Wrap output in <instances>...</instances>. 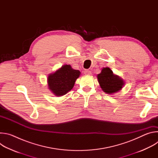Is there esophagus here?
<instances>
[{
  "label": "esophagus",
  "instance_id": "esophagus-1",
  "mask_svg": "<svg viewBox=\"0 0 158 158\" xmlns=\"http://www.w3.org/2000/svg\"><path fill=\"white\" fill-rule=\"evenodd\" d=\"M84 74L85 75H91V71L89 70H85L84 71Z\"/></svg>",
  "mask_w": 158,
  "mask_h": 158
}]
</instances>
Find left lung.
<instances>
[{
    "label": "left lung",
    "mask_w": 158,
    "mask_h": 158,
    "mask_svg": "<svg viewBox=\"0 0 158 158\" xmlns=\"http://www.w3.org/2000/svg\"><path fill=\"white\" fill-rule=\"evenodd\" d=\"M97 77L102 91L109 94L120 91L124 85V81L114 74L109 67H103Z\"/></svg>",
    "instance_id": "obj_1"
}]
</instances>
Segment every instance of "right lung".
<instances>
[{
	"label": "right lung",
	"mask_w": 158,
	"mask_h": 158,
	"mask_svg": "<svg viewBox=\"0 0 158 158\" xmlns=\"http://www.w3.org/2000/svg\"><path fill=\"white\" fill-rule=\"evenodd\" d=\"M81 72L72 68L71 65L64 64L48 76V85L50 91L56 96H62L74 86Z\"/></svg>",
	"instance_id": "right-lung-1"
}]
</instances>
